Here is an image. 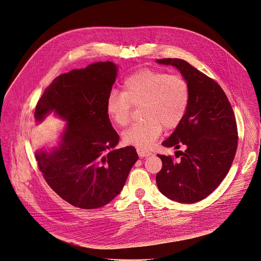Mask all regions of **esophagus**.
<instances>
[{
    "mask_svg": "<svg viewBox=\"0 0 261 261\" xmlns=\"http://www.w3.org/2000/svg\"><path fill=\"white\" fill-rule=\"evenodd\" d=\"M136 151H137L138 155H139V156H141V158L151 155V152H150V151H148V150H146V149H143V148H140V147H137Z\"/></svg>",
    "mask_w": 261,
    "mask_h": 261,
    "instance_id": "esophagus-1",
    "label": "esophagus"
}]
</instances>
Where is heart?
Listing matches in <instances>:
<instances>
[{
    "mask_svg": "<svg viewBox=\"0 0 261 261\" xmlns=\"http://www.w3.org/2000/svg\"><path fill=\"white\" fill-rule=\"evenodd\" d=\"M190 90L180 74H168L152 69H141L130 75L123 84L122 93L112 92L107 100V115L119 127H126L132 107L141 108L142 122L132 125L123 134L129 145L150 147L163 128L175 129L188 109Z\"/></svg>",
    "mask_w": 261,
    "mask_h": 261,
    "instance_id": "heart-1",
    "label": "heart"
}]
</instances>
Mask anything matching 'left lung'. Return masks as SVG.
I'll return each instance as SVG.
<instances>
[{
	"label": "left lung",
	"mask_w": 261,
	"mask_h": 261,
	"mask_svg": "<svg viewBox=\"0 0 261 261\" xmlns=\"http://www.w3.org/2000/svg\"><path fill=\"white\" fill-rule=\"evenodd\" d=\"M156 62L176 67L190 90L185 117L163 142L164 146L176 149L185 145L186 150L177 151L181 155L179 161L158 154L163 168L156 174V185L171 200L198 202L213 193L230 171L238 145L235 115L218 82L188 62L171 58Z\"/></svg>",
	"instance_id": "obj_1"
}]
</instances>
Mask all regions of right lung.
Instances as JSON below:
<instances>
[{
  "instance_id": "right-lung-1",
  "label": "right lung",
  "mask_w": 261,
  "mask_h": 261,
  "mask_svg": "<svg viewBox=\"0 0 261 261\" xmlns=\"http://www.w3.org/2000/svg\"><path fill=\"white\" fill-rule=\"evenodd\" d=\"M116 77L112 62L61 74L35 108L37 122L51 112L67 122L59 146L36 151L35 159L47 185L75 207L94 210L112 201L138 160L133 146L115 149L120 137L106 107Z\"/></svg>"
}]
</instances>
